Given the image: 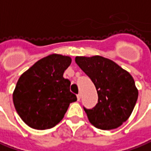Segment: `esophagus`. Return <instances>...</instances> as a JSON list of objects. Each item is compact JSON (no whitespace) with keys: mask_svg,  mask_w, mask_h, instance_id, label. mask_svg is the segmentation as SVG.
<instances>
[{"mask_svg":"<svg viewBox=\"0 0 151 151\" xmlns=\"http://www.w3.org/2000/svg\"><path fill=\"white\" fill-rule=\"evenodd\" d=\"M77 97H78V100L80 101V99H81V93H78V94L77 95Z\"/></svg>","mask_w":151,"mask_h":151,"instance_id":"34e87169","label":"esophagus"}]
</instances>
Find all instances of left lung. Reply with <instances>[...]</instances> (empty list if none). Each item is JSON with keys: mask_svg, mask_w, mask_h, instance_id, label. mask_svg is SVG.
I'll list each match as a JSON object with an SVG mask.
<instances>
[{"mask_svg": "<svg viewBox=\"0 0 151 151\" xmlns=\"http://www.w3.org/2000/svg\"><path fill=\"white\" fill-rule=\"evenodd\" d=\"M77 64L92 80L97 92L96 106L87 109L90 122L101 130H112L127 122L138 98L132 75L118 64L101 56L76 57Z\"/></svg>", "mask_w": 151, "mask_h": 151, "instance_id": "obj_1", "label": "left lung"}]
</instances>
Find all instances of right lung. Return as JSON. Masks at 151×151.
<instances>
[{"label": "right lung", "instance_id": "add662e5", "mask_svg": "<svg viewBox=\"0 0 151 151\" xmlns=\"http://www.w3.org/2000/svg\"><path fill=\"white\" fill-rule=\"evenodd\" d=\"M71 62L70 57L51 54L19 77L13 102L29 127L37 130L55 127L63 118L69 104L77 101L75 94L70 92V81L63 78Z\"/></svg>", "mask_w": 151, "mask_h": 151}]
</instances>
